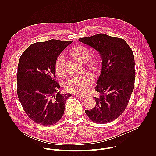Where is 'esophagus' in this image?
<instances>
[{
	"label": "esophagus",
	"mask_w": 156,
	"mask_h": 156,
	"mask_svg": "<svg viewBox=\"0 0 156 156\" xmlns=\"http://www.w3.org/2000/svg\"><path fill=\"white\" fill-rule=\"evenodd\" d=\"M74 96H75L76 97H78V98H85L87 97L86 95H81V94H75Z\"/></svg>",
	"instance_id": "esophagus-1"
}]
</instances>
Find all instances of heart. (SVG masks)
I'll return each mask as SVG.
<instances>
[{"mask_svg":"<svg viewBox=\"0 0 156 156\" xmlns=\"http://www.w3.org/2000/svg\"><path fill=\"white\" fill-rule=\"evenodd\" d=\"M70 54L76 59L85 62L88 69L96 71L98 69L99 62L96 58L88 60L90 52L87 48L82 46H76L70 50ZM55 70L59 76H64L65 73V60L63 54H60L55 60ZM94 81V76L89 72H84L73 76L65 82L64 86L66 91L78 94H84L90 89Z\"/></svg>","mask_w":156,"mask_h":156,"instance_id":"heart-1","label":"heart"}]
</instances>
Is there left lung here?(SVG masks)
<instances>
[{
	"label": "left lung",
	"instance_id": "left-lung-1",
	"mask_svg": "<svg viewBox=\"0 0 156 156\" xmlns=\"http://www.w3.org/2000/svg\"><path fill=\"white\" fill-rule=\"evenodd\" d=\"M97 51L102 59L101 73L96 91V105L85 113L93 122L104 124L120 117L126 108L135 86V58L126 42L100 33L79 39Z\"/></svg>",
	"mask_w": 156,
	"mask_h": 156
}]
</instances>
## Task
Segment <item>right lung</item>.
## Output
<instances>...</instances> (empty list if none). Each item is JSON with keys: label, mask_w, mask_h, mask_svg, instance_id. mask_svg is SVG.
Here are the masks:
<instances>
[{"label": "right lung", "mask_w": 156, "mask_h": 156, "mask_svg": "<svg viewBox=\"0 0 156 156\" xmlns=\"http://www.w3.org/2000/svg\"><path fill=\"white\" fill-rule=\"evenodd\" d=\"M72 41L51 39L30 45L18 65L17 94L27 115L34 122L52 125L63 115L71 94H62L55 80V62Z\"/></svg>", "instance_id": "obj_1"}]
</instances>
